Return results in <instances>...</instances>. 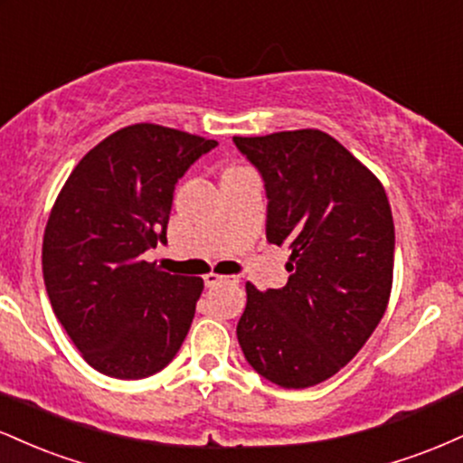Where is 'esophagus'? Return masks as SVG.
I'll return each instance as SVG.
<instances>
[{
	"label": "esophagus",
	"instance_id": "34e87169",
	"mask_svg": "<svg viewBox=\"0 0 463 463\" xmlns=\"http://www.w3.org/2000/svg\"><path fill=\"white\" fill-rule=\"evenodd\" d=\"M204 285H206V287H215V285H239V279H237V276L206 274V276H204Z\"/></svg>",
	"mask_w": 463,
	"mask_h": 463
}]
</instances>
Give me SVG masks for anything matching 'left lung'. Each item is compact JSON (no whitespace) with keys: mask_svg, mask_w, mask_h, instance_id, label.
I'll return each mask as SVG.
<instances>
[{"mask_svg":"<svg viewBox=\"0 0 463 463\" xmlns=\"http://www.w3.org/2000/svg\"><path fill=\"white\" fill-rule=\"evenodd\" d=\"M263 178L265 237L291 250L280 289L246 285L243 357L287 390L331 379L379 326L392 291L394 222L385 189L322 130L232 137Z\"/></svg>","mask_w":463,"mask_h":463,"instance_id":"left-lung-1","label":"left lung"}]
</instances>
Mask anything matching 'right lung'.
Listing matches in <instances>:
<instances>
[{"label": "right lung", "instance_id": "1", "mask_svg": "<svg viewBox=\"0 0 463 463\" xmlns=\"http://www.w3.org/2000/svg\"><path fill=\"white\" fill-rule=\"evenodd\" d=\"M217 141L137 124L76 165L43 237L52 309L84 361L113 379H146L183 346L204 283L143 261L167 243L178 180Z\"/></svg>", "mask_w": 463, "mask_h": 463}]
</instances>
